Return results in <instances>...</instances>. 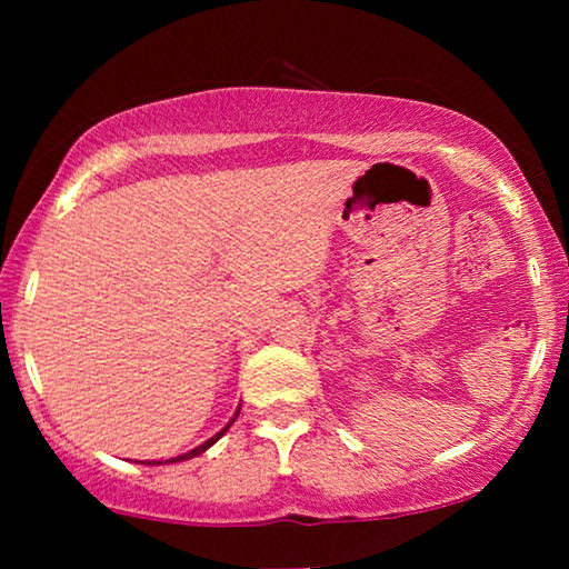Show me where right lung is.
Returning <instances> with one entry per match:
<instances>
[{"instance_id": "obj_1", "label": "right lung", "mask_w": 569, "mask_h": 569, "mask_svg": "<svg viewBox=\"0 0 569 569\" xmlns=\"http://www.w3.org/2000/svg\"><path fill=\"white\" fill-rule=\"evenodd\" d=\"M236 417H238V415H236ZM236 417H232V422H236ZM232 422H230V425H232ZM230 425H228V427H230ZM228 427H224V430H220V432H217V435H214V438H209V440H207V442H201V446H199V448H193V450H189V453H183V456H178V458H170V461H166V463H176V461H186V458H193V456H199V453H204V450H207V448H209V446H214V442H217V440H220V438H222V435H224V432H228ZM158 463H160V461H158Z\"/></svg>"}]
</instances>
